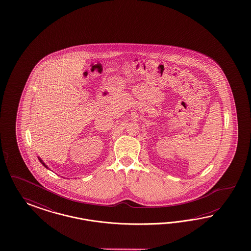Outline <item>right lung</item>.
<instances>
[{"label": "right lung", "mask_w": 251, "mask_h": 251, "mask_svg": "<svg viewBox=\"0 0 251 251\" xmlns=\"http://www.w3.org/2000/svg\"><path fill=\"white\" fill-rule=\"evenodd\" d=\"M38 160H39V162H40V163H41V164H42V165H43V166H44V167H45L46 168H49V167H48V166L46 165L45 163L43 162V160L41 159L40 157H38Z\"/></svg>", "instance_id": "1"}]
</instances>
